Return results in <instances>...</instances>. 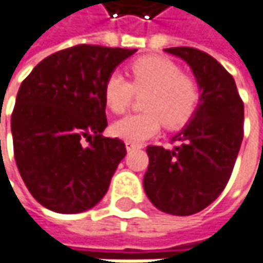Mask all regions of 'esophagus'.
Returning a JSON list of instances; mask_svg holds the SVG:
<instances>
[{"instance_id": "34e87169", "label": "esophagus", "mask_w": 263, "mask_h": 263, "mask_svg": "<svg viewBox=\"0 0 263 263\" xmlns=\"http://www.w3.org/2000/svg\"><path fill=\"white\" fill-rule=\"evenodd\" d=\"M125 147H127L128 152H132V150L141 148V144H136V142H125Z\"/></svg>"}]
</instances>
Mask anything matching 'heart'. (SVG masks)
<instances>
[{
	"instance_id": "obj_1",
	"label": "heart",
	"mask_w": 263,
	"mask_h": 263,
	"mask_svg": "<svg viewBox=\"0 0 263 263\" xmlns=\"http://www.w3.org/2000/svg\"><path fill=\"white\" fill-rule=\"evenodd\" d=\"M130 81L111 73L104 82V102L116 115L125 113L135 93H143L142 111L128 115L111 125V133L127 142L153 138L165 124L168 130L187 125L196 115L202 90L195 76L181 71L175 61L159 55H144L128 64Z\"/></svg>"
}]
</instances>
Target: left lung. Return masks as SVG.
<instances>
[{
	"label": "left lung",
	"instance_id": "8db88e82",
	"mask_svg": "<svg viewBox=\"0 0 263 263\" xmlns=\"http://www.w3.org/2000/svg\"><path fill=\"white\" fill-rule=\"evenodd\" d=\"M192 67L202 99L192 122L176 135L172 150L148 145L144 190L168 214L190 216L214 202L227 187L243 139V101L233 76L195 47H170Z\"/></svg>",
	"mask_w": 263,
	"mask_h": 263
}]
</instances>
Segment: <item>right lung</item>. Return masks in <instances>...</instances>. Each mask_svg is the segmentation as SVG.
I'll list each match as a JSON object with an SVG mask.
<instances>
[{"instance_id":"obj_1","label":"right lung","mask_w":263,"mask_h":263,"mask_svg":"<svg viewBox=\"0 0 263 263\" xmlns=\"http://www.w3.org/2000/svg\"><path fill=\"white\" fill-rule=\"evenodd\" d=\"M135 52L78 44L47 57L23 81L12 111L13 153L26 187L46 208L81 213L107 193L127 150L102 136V90Z\"/></svg>"}]
</instances>
